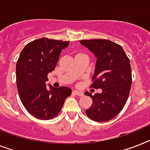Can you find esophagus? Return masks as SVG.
Here are the masks:
<instances>
[{
  "label": "esophagus",
  "instance_id": "1",
  "mask_svg": "<svg viewBox=\"0 0 150 150\" xmlns=\"http://www.w3.org/2000/svg\"><path fill=\"white\" fill-rule=\"evenodd\" d=\"M73 92H74L75 95H77L78 96H83V92H81V91H79V90H74V91H73Z\"/></svg>",
  "mask_w": 150,
  "mask_h": 150
}]
</instances>
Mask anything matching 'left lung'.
Returning <instances> with one entry per match:
<instances>
[{
	"mask_svg": "<svg viewBox=\"0 0 150 150\" xmlns=\"http://www.w3.org/2000/svg\"><path fill=\"white\" fill-rule=\"evenodd\" d=\"M97 58L91 88L103 92L92 96V105L86 111L87 116L96 122L111 120L125 106L132 85L130 62L121 45L106 39L81 40Z\"/></svg>",
	"mask_w": 150,
	"mask_h": 150,
	"instance_id": "1",
	"label": "left lung"
}]
</instances>
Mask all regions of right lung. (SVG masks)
Listing matches in <instances>:
<instances>
[{"mask_svg": "<svg viewBox=\"0 0 150 150\" xmlns=\"http://www.w3.org/2000/svg\"><path fill=\"white\" fill-rule=\"evenodd\" d=\"M69 41L42 38L31 41L21 52L16 64V82L21 101L37 119H52L58 115L67 97L69 87L46 88L47 75L54 70L62 49Z\"/></svg>", "mask_w": 150, "mask_h": 150, "instance_id": "add662e5", "label": "right lung"}]
</instances>
